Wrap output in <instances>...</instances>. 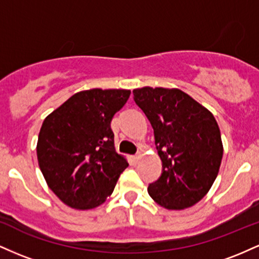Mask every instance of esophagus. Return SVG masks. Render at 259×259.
<instances>
[{
  "label": "esophagus",
  "instance_id": "esophagus-1",
  "mask_svg": "<svg viewBox=\"0 0 259 259\" xmlns=\"http://www.w3.org/2000/svg\"><path fill=\"white\" fill-rule=\"evenodd\" d=\"M141 153H138V154H135V156L133 157V159H134V162H139L140 159H141Z\"/></svg>",
  "mask_w": 259,
  "mask_h": 259
}]
</instances>
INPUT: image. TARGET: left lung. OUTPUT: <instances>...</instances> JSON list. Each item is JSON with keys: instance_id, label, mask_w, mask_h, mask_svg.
Masks as SVG:
<instances>
[{"instance_id": "8db88e82", "label": "left lung", "mask_w": 259, "mask_h": 259, "mask_svg": "<svg viewBox=\"0 0 259 259\" xmlns=\"http://www.w3.org/2000/svg\"><path fill=\"white\" fill-rule=\"evenodd\" d=\"M133 94L151 121L162 159V175L148 185V194L165 209L192 207L221 168L223 142L214 115L179 89L144 86Z\"/></svg>"}]
</instances>
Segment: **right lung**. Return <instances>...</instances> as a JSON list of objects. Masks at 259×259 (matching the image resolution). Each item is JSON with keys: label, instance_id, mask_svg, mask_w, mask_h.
<instances>
[{"label": "right lung", "instance_id": "add662e5", "mask_svg": "<svg viewBox=\"0 0 259 259\" xmlns=\"http://www.w3.org/2000/svg\"><path fill=\"white\" fill-rule=\"evenodd\" d=\"M132 91L76 92L45 118L38 133V167L53 194L74 209L101 206L129 163L115 151L113 115Z\"/></svg>", "mask_w": 259, "mask_h": 259}]
</instances>
